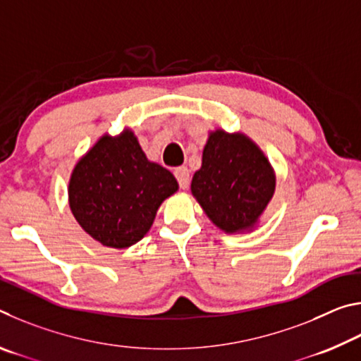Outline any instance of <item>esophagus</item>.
I'll list each match as a JSON object with an SVG mask.
<instances>
[{
  "mask_svg": "<svg viewBox=\"0 0 361 361\" xmlns=\"http://www.w3.org/2000/svg\"><path fill=\"white\" fill-rule=\"evenodd\" d=\"M175 178L178 180V185L181 189H188L189 186V170L186 167L175 169Z\"/></svg>",
  "mask_w": 361,
  "mask_h": 361,
  "instance_id": "1",
  "label": "esophagus"
}]
</instances>
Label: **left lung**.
I'll list each match as a JSON object with an SVG mask.
<instances>
[{"label": "left lung", "instance_id": "1", "mask_svg": "<svg viewBox=\"0 0 361 361\" xmlns=\"http://www.w3.org/2000/svg\"><path fill=\"white\" fill-rule=\"evenodd\" d=\"M276 191V173L258 145L243 133L210 132L191 192L226 234L252 231Z\"/></svg>", "mask_w": 361, "mask_h": 361}]
</instances>
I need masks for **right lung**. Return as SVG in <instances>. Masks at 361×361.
I'll return each instance as SVG.
<instances>
[{
	"label": "right lung",
	"instance_id": "1",
	"mask_svg": "<svg viewBox=\"0 0 361 361\" xmlns=\"http://www.w3.org/2000/svg\"><path fill=\"white\" fill-rule=\"evenodd\" d=\"M178 191L167 169L148 157L130 129L103 135L79 159L68 185L71 213L109 248H127L151 229L157 209Z\"/></svg>",
	"mask_w": 361,
	"mask_h": 361
}]
</instances>
